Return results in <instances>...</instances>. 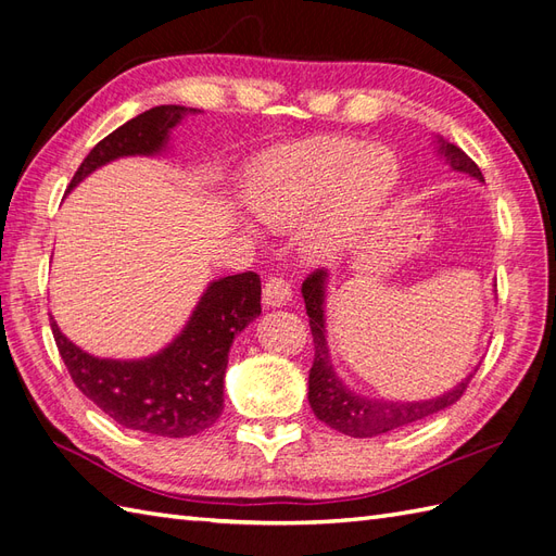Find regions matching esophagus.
I'll return each mask as SVG.
<instances>
[{"label": "esophagus", "instance_id": "1", "mask_svg": "<svg viewBox=\"0 0 556 556\" xmlns=\"http://www.w3.org/2000/svg\"><path fill=\"white\" fill-rule=\"evenodd\" d=\"M291 283L281 277H269L263 283V305L265 307H281L291 301Z\"/></svg>", "mask_w": 556, "mask_h": 556}]
</instances>
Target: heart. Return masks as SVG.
<instances>
[{
	"label": "heart",
	"instance_id": "b5f03b06",
	"mask_svg": "<svg viewBox=\"0 0 556 556\" xmlns=\"http://www.w3.org/2000/svg\"><path fill=\"white\" fill-rule=\"evenodd\" d=\"M400 182L392 150L352 138H324L265 152L249 168L244 197L255 216L293 225L312 261L331 263L371 227Z\"/></svg>",
	"mask_w": 556,
	"mask_h": 556
}]
</instances>
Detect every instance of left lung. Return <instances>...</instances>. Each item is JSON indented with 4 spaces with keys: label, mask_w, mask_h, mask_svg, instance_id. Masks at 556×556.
<instances>
[{
    "label": "left lung",
    "mask_w": 556,
    "mask_h": 556,
    "mask_svg": "<svg viewBox=\"0 0 556 556\" xmlns=\"http://www.w3.org/2000/svg\"><path fill=\"white\" fill-rule=\"evenodd\" d=\"M434 150L441 160L451 166V170H458V174H467L475 180L483 182L479 166L469 160L460 148H455L453 142H446L444 138H434ZM301 293H303L305 309L309 317L312 340H315V364H312V371H309L307 402L312 410H315V416L338 432L366 439V437L386 434L392 430H400V427L430 418L439 414V410H444L458 402L463 392L467 390L469 380H472V376L477 374L479 366H475V371H469L458 386H453L444 394L432 396V400H418V402L386 400V396H368L352 390L336 371L331 350H329V336H326V295H329V273H326V269H317L315 275H309L303 281Z\"/></svg>",
    "instance_id": "8db88e82"
}]
</instances>
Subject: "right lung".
<instances>
[{"instance_id": "add662e5", "label": "right lung", "mask_w": 556, "mask_h": 556, "mask_svg": "<svg viewBox=\"0 0 556 556\" xmlns=\"http://www.w3.org/2000/svg\"><path fill=\"white\" fill-rule=\"evenodd\" d=\"M199 110L160 105L122 124L87 154L70 190L96 168L122 156H160L170 131ZM261 315V277L241 273L213 279L190 319L166 348L140 359L93 357L51 317L61 357L84 396L122 427L180 439L204 432L223 414L227 354L239 331Z\"/></svg>"}]
</instances>
